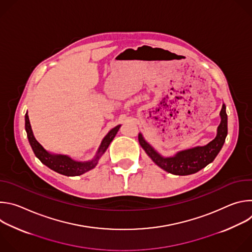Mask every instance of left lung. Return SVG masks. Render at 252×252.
<instances>
[{"mask_svg":"<svg viewBox=\"0 0 252 252\" xmlns=\"http://www.w3.org/2000/svg\"><path fill=\"white\" fill-rule=\"evenodd\" d=\"M220 124L218 127V134L206 146L196 147L176 153L173 157L163 158L138 133V141L141 148L153 161L163 170L175 175H189L197 172L212 162L220 152L227 135V115L225 104L220 111Z\"/></svg>","mask_w":252,"mask_h":252,"instance_id":"8db88e82","label":"left lung"}]
</instances>
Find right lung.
<instances>
[{"label": "right lung", "instance_id": "obj_1", "mask_svg": "<svg viewBox=\"0 0 252 252\" xmlns=\"http://www.w3.org/2000/svg\"><path fill=\"white\" fill-rule=\"evenodd\" d=\"M25 127H26L28 138H29V142H30V145H31L35 157H37L45 165H47L51 169H53L61 174H63L66 176H76V175H81V174L93 169L97 164L99 158L104 154L106 149L109 148L110 143L112 142V140L118 133V131L121 127V125L117 126L116 127L111 129L109 131V133H107L103 137L100 146L96 152L95 157L90 161H77V160L71 159L67 156L53 155V154L47 152L33 136L28 113L25 116Z\"/></svg>", "mask_w": 252, "mask_h": 252}]
</instances>
